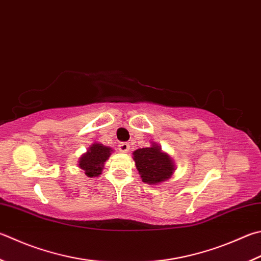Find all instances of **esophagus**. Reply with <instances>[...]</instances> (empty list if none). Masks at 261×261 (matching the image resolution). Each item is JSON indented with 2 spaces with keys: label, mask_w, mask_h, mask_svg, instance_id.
<instances>
[{
  "label": "esophagus",
  "mask_w": 261,
  "mask_h": 261,
  "mask_svg": "<svg viewBox=\"0 0 261 261\" xmlns=\"http://www.w3.org/2000/svg\"><path fill=\"white\" fill-rule=\"evenodd\" d=\"M118 149H120V151H122V153H127L130 149V145L127 143H121L118 144Z\"/></svg>",
  "instance_id": "esophagus-1"
}]
</instances>
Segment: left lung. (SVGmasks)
<instances>
[{"instance_id":"1","label":"left lung","mask_w":261,"mask_h":261,"mask_svg":"<svg viewBox=\"0 0 261 261\" xmlns=\"http://www.w3.org/2000/svg\"><path fill=\"white\" fill-rule=\"evenodd\" d=\"M134 160L143 181L159 184L171 177L174 170L172 160L161 151L159 146L140 148L134 151Z\"/></svg>"}]
</instances>
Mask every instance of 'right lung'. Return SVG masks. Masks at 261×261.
Masks as SVG:
<instances>
[{
	"instance_id": "obj_1",
	"label": "right lung",
	"mask_w": 261,
	"mask_h": 261,
	"mask_svg": "<svg viewBox=\"0 0 261 261\" xmlns=\"http://www.w3.org/2000/svg\"><path fill=\"white\" fill-rule=\"evenodd\" d=\"M111 151L110 147L93 144L80 160V168L84 170L88 177H98L101 173L103 163L110 158Z\"/></svg>"
}]
</instances>
